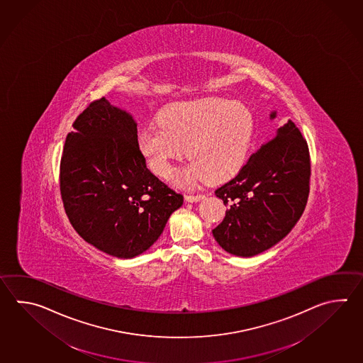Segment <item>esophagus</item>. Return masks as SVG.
<instances>
[{"label": "esophagus", "instance_id": "esophagus-1", "mask_svg": "<svg viewBox=\"0 0 363 363\" xmlns=\"http://www.w3.org/2000/svg\"><path fill=\"white\" fill-rule=\"evenodd\" d=\"M206 195L204 194H196V195H185L186 201H190V203H195V201H199V200L204 199Z\"/></svg>", "mask_w": 363, "mask_h": 363}]
</instances>
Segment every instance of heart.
I'll list each match as a JSON object with an SVG mask.
<instances>
[{"mask_svg":"<svg viewBox=\"0 0 363 363\" xmlns=\"http://www.w3.org/2000/svg\"><path fill=\"white\" fill-rule=\"evenodd\" d=\"M157 123L142 129L137 147L148 168L162 178L169 177L186 148L191 162L174 177L182 187L237 174L255 135V118L245 104L213 96L169 104L159 112Z\"/></svg>","mask_w":363,"mask_h":363,"instance_id":"obj_1","label":"heart"}]
</instances>
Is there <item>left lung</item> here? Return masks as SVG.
<instances>
[{
    "label": "left lung",
    "instance_id": "obj_1",
    "mask_svg": "<svg viewBox=\"0 0 363 363\" xmlns=\"http://www.w3.org/2000/svg\"><path fill=\"white\" fill-rule=\"evenodd\" d=\"M309 185V147L289 120L252 154L235 177L216 190L228 207L223 221L212 230L216 242L240 257L267 251L300 220Z\"/></svg>",
    "mask_w": 363,
    "mask_h": 363
}]
</instances>
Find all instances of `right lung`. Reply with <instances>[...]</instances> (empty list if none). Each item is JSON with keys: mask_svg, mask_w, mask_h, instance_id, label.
Here are the masks:
<instances>
[{"mask_svg": "<svg viewBox=\"0 0 363 363\" xmlns=\"http://www.w3.org/2000/svg\"><path fill=\"white\" fill-rule=\"evenodd\" d=\"M72 126L60 170L71 225L85 242L118 259L147 251L184 196L147 169L132 115L104 96L93 101Z\"/></svg>", "mask_w": 363, "mask_h": 363, "instance_id": "1", "label": "right lung"}]
</instances>
